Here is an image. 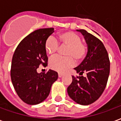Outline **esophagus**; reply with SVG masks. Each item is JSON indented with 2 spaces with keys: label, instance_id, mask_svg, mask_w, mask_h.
<instances>
[{
  "label": "esophagus",
  "instance_id": "esophagus-1",
  "mask_svg": "<svg viewBox=\"0 0 121 121\" xmlns=\"http://www.w3.org/2000/svg\"><path fill=\"white\" fill-rule=\"evenodd\" d=\"M63 75H64V74L62 73H58V75H59V77H61L63 76Z\"/></svg>",
  "mask_w": 121,
  "mask_h": 121
}]
</instances>
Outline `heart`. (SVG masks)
<instances>
[{
  "label": "heart",
  "instance_id": "obj_1",
  "mask_svg": "<svg viewBox=\"0 0 121 121\" xmlns=\"http://www.w3.org/2000/svg\"><path fill=\"white\" fill-rule=\"evenodd\" d=\"M59 44L67 46L64 52L66 57L55 56L52 58L49 62L52 69L63 72L75 64V60L80 62L84 59L88 52V47L82 41L81 36L71 31H64L57 34V40L50 36L45 41V50L48 54L53 55L59 48Z\"/></svg>",
  "mask_w": 121,
  "mask_h": 121
}]
</instances>
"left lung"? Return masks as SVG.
I'll list each match as a JSON object with an SVG mask.
<instances>
[{"instance_id": "left-lung-1", "label": "left lung", "mask_w": 121, "mask_h": 121, "mask_svg": "<svg viewBox=\"0 0 121 121\" xmlns=\"http://www.w3.org/2000/svg\"><path fill=\"white\" fill-rule=\"evenodd\" d=\"M84 36L88 46L85 59L74 69L81 76H72L68 88L71 99L81 105H89L97 100L107 84L110 62L104 46L98 38L84 30H79ZM86 73L87 76L82 74Z\"/></svg>"}]
</instances>
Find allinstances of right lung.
Here are the masks:
<instances>
[{
    "instance_id": "obj_1",
    "label": "right lung",
    "mask_w": 121,
    "mask_h": 121,
    "mask_svg": "<svg viewBox=\"0 0 121 121\" xmlns=\"http://www.w3.org/2000/svg\"><path fill=\"white\" fill-rule=\"evenodd\" d=\"M53 28H41L31 33L21 40L14 52L11 66V79L21 99L30 105L42 103L49 95L51 87L58 79V73L49 69L38 73L40 65L46 67L48 58L45 41Z\"/></svg>"
}]
</instances>
